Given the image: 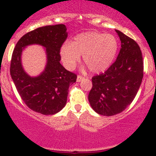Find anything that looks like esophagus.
<instances>
[{
	"label": "esophagus",
	"mask_w": 156,
	"mask_h": 156,
	"mask_svg": "<svg viewBox=\"0 0 156 156\" xmlns=\"http://www.w3.org/2000/svg\"><path fill=\"white\" fill-rule=\"evenodd\" d=\"M83 80H84V77H83V76H80V75H78L77 78H76V81H77L78 83H80V82L83 81Z\"/></svg>",
	"instance_id": "obj_1"
}]
</instances>
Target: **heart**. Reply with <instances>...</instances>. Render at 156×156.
<instances>
[{"label": "heart", "mask_w": 156, "mask_h": 156, "mask_svg": "<svg viewBox=\"0 0 156 156\" xmlns=\"http://www.w3.org/2000/svg\"><path fill=\"white\" fill-rule=\"evenodd\" d=\"M119 43L113 35L97 31L77 34L70 43H65L60 49L64 65L72 70L83 55V61L91 73L104 71L112 65L118 51Z\"/></svg>", "instance_id": "b5f03b06"}]
</instances>
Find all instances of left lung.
I'll list each match as a JSON object with an SVG mask.
<instances>
[{
	"label": "left lung",
	"instance_id": "8db88e82",
	"mask_svg": "<svg viewBox=\"0 0 156 156\" xmlns=\"http://www.w3.org/2000/svg\"><path fill=\"white\" fill-rule=\"evenodd\" d=\"M115 31L122 43L118 57L104 73L93 76L92 88L89 94L93 110L106 116L120 113L131 104L144 76L140 46L120 30Z\"/></svg>",
	"mask_w": 156,
	"mask_h": 156
}]
</instances>
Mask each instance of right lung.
Here are the masks:
<instances>
[{"label": "right lung", "mask_w": 156, "mask_h": 156, "mask_svg": "<svg viewBox=\"0 0 156 156\" xmlns=\"http://www.w3.org/2000/svg\"><path fill=\"white\" fill-rule=\"evenodd\" d=\"M67 37V28L63 24L41 27L22 37L12 52L11 77L22 101L37 113H58L67 103L69 86L76 81L77 76L60 64V49ZM34 44L44 47L47 55L45 69L37 77L29 76L21 64L22 51Z\"/></svg>", "instance_id": "obj_1"}]
</instances>
